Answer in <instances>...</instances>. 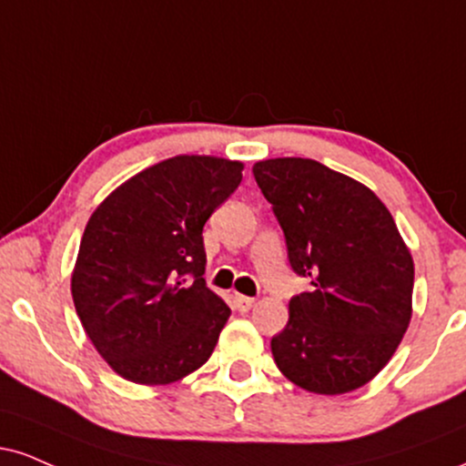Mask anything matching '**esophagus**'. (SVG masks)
<instances>
[{
	"mask_svg": "<svg viewBox=\"0 0 466 466\" xmlns=\"http://www.w3.org/2000/svg\"><path fill=\"white\" fill-rule=\"evenodd\" d=\"M232 306L237 308L238 312H248L251 306H254V299L251 297H245V295H234L232 297Z\"/></svg>",
	"mask_w": 466,
	"mask_h": 466,
	"instance_id": "esophagus-1",
	"label": "esophagus"
}]
</instances>
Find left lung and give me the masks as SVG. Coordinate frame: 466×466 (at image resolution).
<instances>
[{
	"label": "left lung",
	"instance_id": "8db88e82",
	"mask_svg": "<svg viewBox=\"0 0 466 466\" xmlns=\"http://www.w3.org/2000/svg\"><path fill=\"white\" fill-rule=\"evenodd\" d=\"M251 171L290 267L310 279L271 339L273 360L310 393L360 389L393 358L412 317L414 262L393 217L371 188L317 160L271 158Z\"/></svg>",
	"mask_w": 466,
	"mask_h": 466
}]
</instances>
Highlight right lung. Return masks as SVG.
Wrapping results in <instances>:
<instances>
[{
    "instance_id": "right-lung-1",
    "label": "right lung",
    "mask_w": 466,
    "mask_h": 466,
    "mask_svg": "<svg viewBox=\"0 0 466 466\" xmlns=\"http://www.w3.org/2000/svg\"><path fill=\"white\" fill-rule=\"evenodd\" d=\"M243 162L176 156L115 188L88 218L71 295L115 373L171 384L208 360L229 308L206 287L204 232Z\"/></svg>"
}]
</instances>
